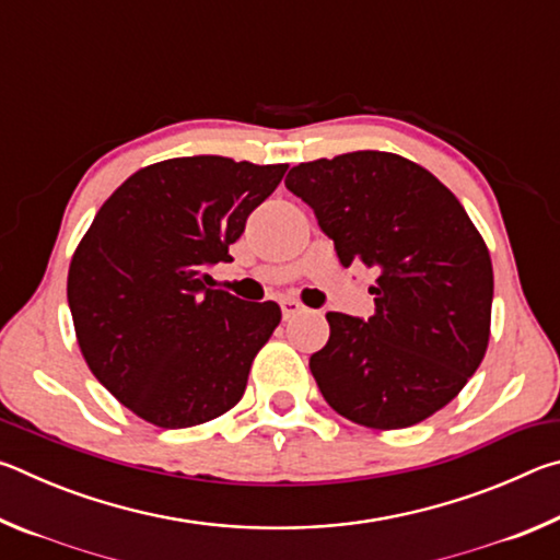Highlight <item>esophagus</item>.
<instances>
[{"mask_svg":"<svg viewBox=\"0 0 560 560\" xmlns=\"http://www.w3.org/2000/svg\"><path fill=\"white\" fill-rule=\"evenodd\" d=\"M303 311H306V306H303L301 301H296V299H281V314H283V318H287V320L303 314Z\"/></svg>","mask_w":560,"mask_h":560,"instance_id":"1","label":"esophagus"}]
</instances>
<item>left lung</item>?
I'll list each match as a JSON object with an SVG mask.
<instances>
[{
	"mask_svg": "<svg viewBox=\"0 0 560 560\" xmlns=\"http://www.w3.org/2000/svg\"><path fill=\"white\" fill-rule=\"evenodd\" d=\"M301 197L343 267L375 271V314L328 311L330 338L311 355L318 390L338 415L373 430L428 420L485 360L494 271L457 197L402 155L355 150L301 163Z\"/></svg>",
	"mask_w": 560,
	"mask_h": 560,
	"instance_id": "obj_1",
	"label": "left lung"
}]
</instances>
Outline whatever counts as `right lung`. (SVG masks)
<instances>
[{"label": "right lung", "mask_w": 560, "mask_h": 560, "mask_svg": "<svg viewBox=\"0 0 560 560\" xmlns=\"http://www.w3.org/2000/svg\"><path fill=\"white\" fill-rule=\"evenodd\" d=\"M289 165L173 158L130 175L73 252L69 308L91 373L163 430L210 422L242 400L279 303L214 289L249 217Z\"/></svg>", "instance_id": "obj_1"}]
</instances>
